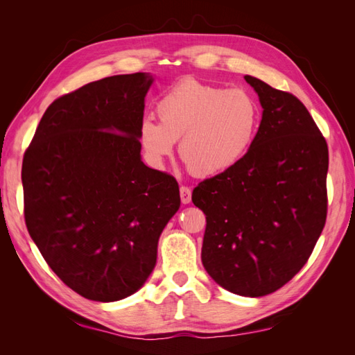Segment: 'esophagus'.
<instances>
[{
	"label": "esophagus",
	"mask_w": 355,
	"mask_h": 355,
	"mask_svg": "<svg viewBox=\"0 0 355 355\" xmlns=\"http://www.w3.org/2000/svg\"><path fill=\"white\" fill-rule=\"evenodd\" d=\"M180 201L184 202V204H188V202H191V198H192V191H191V188H188V187H180Z\"/></svg>",
	"instance_id": "1"
}]
</instances>
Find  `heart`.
<instances>
[{"label": "heart", "mask_w": 355, "mask_h": 355, "mask_svg": "<svg viewBox=\"0 0 355 355\" xmlns=\"http://www.w3.org/2000/svg\"><path fill=\"white\" fill-rule=\"evenodd\" d=\"M159 120L146 115L139 137L146 155L158 164L173 151L189 173L209 178L230 170L247 154L261 123L253 96L241 89H223L185 78L168 89L157 103Z\"/></svg>", "instance_id": "obj_1"}]
</instances>
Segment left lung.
<instances>
[{
	"label": "left lung",
	"mask_w": 355,
	"mask_h": 355,
	"mask_svg": "<svg viewBox=\"0 0 355 355\" xmlns=\"http://www.w3.org/2000/svg\"><path fill=\"white\" fill-rule=\"evenodd\" d=\"M263 108L240 163L200 182L192 202L206 214L201 261L223 288L274 293L302 270L327 218L329 149L296 96L245 75Z\"/></svg>",
	"instance_id": "left-lung-1"
}]
</instances>
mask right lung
Listing matches in <instances>:
<instances>
[{
	"label": "right lung",
	"mask_w": 355,
	"mask_h": 355,
	"mask_svg": "<svg viewBox=\"0 0 355 355\" xmlns=\"http://www.w3.org/2000/svg\"><path fill=\"white\" fill-rule=\"evenodd\" d=\"M153 77L114 75L53 102L26 148L24 213L44 261L73 292L114 302L141 288L180 206L176 179L141 159Z\"/></svg>",
	"instance_id": "1"
}]
</instances>
